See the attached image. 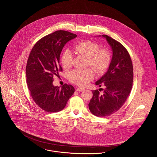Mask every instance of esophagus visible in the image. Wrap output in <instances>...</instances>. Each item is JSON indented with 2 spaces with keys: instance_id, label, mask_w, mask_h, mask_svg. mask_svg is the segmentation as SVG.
<instances>
[{
  "instance_id": "obj_1",
  "label": "esophagus",
  "mask_w": 157,
  "mask_h": 157,
  "mask_svg": "<svg viewBox=\"0 0 157 157\" xmlns=\"http://www.w3.org/2000/svg\"><path fill=\"white\" fill-rule=\"evenodd\" d=\"M84 90V89L83 87H77L76 88V91L78 92H82Z\"/></svg>"
}]
</instances>
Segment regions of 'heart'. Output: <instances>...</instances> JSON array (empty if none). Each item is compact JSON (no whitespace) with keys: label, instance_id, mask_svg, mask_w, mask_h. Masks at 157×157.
<instances>
[{"label":"heart","instance_id":"1","mask_svg":"<svg viewBox=\"0 0 157 157\" xmlns=\"http://www.w3.org/2000/svg\"><path fill=\"white\" fill-rule=\"evenodd\" d=\"M75 53L87 58V65L90 66L98 75L103 74L109 66L110 55L105 48H99V45L89 40L78 43L73 47ZM73 55L69 50L63 51L61 55L63 67L69 69L72 65ZM94 78V72L91 68L75 70L69 75L70 81L79 86H86Z\"/></svg>","mask_w":157,"mask_h":157}]
</instances>
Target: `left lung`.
<instances>
[{
    "label": "left lung",
    "instance_id": "8db88e82",
    "mask_svg": "<svg viewBox=\"0 0 157 157\" xmlns=\"http://www.w3.org/2000/svg\"><path fill=\"white\" fill-rule=\"evenodd\" d=\"M102 36L110 46L113 57L107 71L95 83L99 87L105 86L103 93L101 94L98 89L92 91L93 98L89 103L91 113L99 117L119 110L131 91L133 79L132 63L126 48L113 38L105 35Z\"/></svg>",
    "mask_w": 157,
    "mask_h": 157
}]
</instances>
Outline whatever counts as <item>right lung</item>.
<instances>
[{"mask_svg": "<svg viewBox=\"0 0 157 157\" xmlns=\"http://www.w3.org/2000/svg\"><path fill=\"white\" fill-rule=\"evenodd\" d=\"M76 36L67 31H56L38 40L29 56L26 66L28 88L37 105L48 113L63 110L75 92L73 86H55L53 80L62 71L59 64L62 49Z\"/></svg>", "mask_w": 157, "mask_h": 157, "instance_id": "1", "label": "right lung"}]
</instances>
